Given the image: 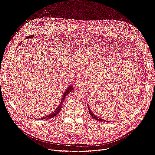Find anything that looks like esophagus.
I'll return each mask as SVG.
<instances>
[{"label":"esophagus","instance_id":"obj_1","mask_svg":"<svg viewBox=\"0 0 155 155\" xmlns=\"http://www.w3.org/2000/svg\"><path fill=\"white\" fill-rule=\"evenodd\" d=\"M85 80L84 78H79L78 80L76 81L75 84L77 85V86L78 87H82L83 85H85Z\"/></svg>","mask_w":155,"mask_h":155}]
</instances>
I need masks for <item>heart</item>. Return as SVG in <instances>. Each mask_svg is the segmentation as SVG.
<instances>
[{"mask_svg":"<svg viewBox=\"0 0 155 155\" xmlns=\"http://www.w3.org/2000/svg\"><path fill=\"white\" fill-rule=\"evenodd\" d=\"M84 53H82V54H81V55H84ZM80 55H81V54H80Z\"/></svg>","mask_w":155,"mask_h":155,"instance_id":"obj_1","label":"heart"}]
</instances>
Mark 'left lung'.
<instances>
[{"label": "left lung", "mask_w": 155, "mask_h": 155, "mask_svg": "<svg viewBox=\"0 0 155 155\" xmlns=\"http://www.w3.org/2000/svg\"><path fill=\"white\" fill-rule=\"evenodd\" d=\"M87 107H88V109H89V113H90V115H91V116L92 117L93 119H96V120H97V121H105V120H104V119H101V118H100L99 117H97L95 114H94V113L91 110V108H89V105H87Z\"/></svg>", "instance_id": "8db88e82"}]
</instances>
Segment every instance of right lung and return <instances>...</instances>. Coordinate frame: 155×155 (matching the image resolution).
Instances as JSON below:
<instances>
[{"instance_id": "add662e5", "label": "right lung", "mask_w": 155, "mask_h": 155, "mask_svg": "<svg viewBox=\"0 0 155 155\" xmlns=\"http://www.w3.org/2000/svg\"><path fill=\"white\" fill-rule=\"evenodd\" d=\"M36 35H32V36H28V37H27V38L28 39V38H36ZM73 85H69V87L67 88V89L64 91V94H63V96H62V97L61 98V101H60V103H59V107H57V108H55V110L53 112H51V113H50V114H48V115H47V116H46L45 117H41V118H38V119H51V118H53V117H54L55 116H56L57 114H58L59 113V112L61 111V108H62V104H63V101H64V98H65V97L70 93L71 91H73Z\"/></svg>"}]
</instances>
